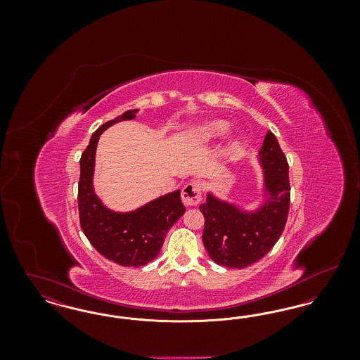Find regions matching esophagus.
I'll return each mask as SVG.
<instances>
[{
  "label": "esophagus",
  "mask_w": 360,
  "mask_h": 360,
  "mask_svg": "<svg viewBox=\"0 0 360 360\" xmlns=\"http://www.w3.org/2000/svg\"><path fill=\"white\" fill-rule=\"evenodd\" d=\"M182 201L188 206H195L201 201V185L198 182H188L182 190Z\"/></svg>",
  "instance_id": "34e87169"
}]
</instances>
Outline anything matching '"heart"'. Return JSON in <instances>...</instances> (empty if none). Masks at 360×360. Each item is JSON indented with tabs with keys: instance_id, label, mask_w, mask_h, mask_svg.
Returning <instances> with one entry per match:
<instances>
[{
	"instance_id": "obj_1",
	"label": "heart",
	"mask_w": 360,
	"mask_h": 360,
	"mask_svg": "<svg viewBox=\"0 0 360 360\" xmlns=\"http://www.w3.org/2000/svg\"><path fill=\"white\" fill-rule=\"evenodd\" d=\"M226 122L224 121H213V122H209L204 125L200 132H198V136L201 140H210V139H214V137L220 136L221 134L225 132L226 129ZM232 147H238V143H235Z\"/></svg>"
}]
</instances>
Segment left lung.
<instances>
[{"instance_id":"obj_1","label":"left lung","mask_w":360,"mask_h":360,"mask_svg":"<svg viewBox=\"0 0 360 360\" xmlns=\"http://www.w3.org/2000/svg\"><path fill=\"white\" fill-rule=\"evenodd\" d=\"M266 186L273 200L257 213H243L207 194L200 206L205 217L202 241L212 260L229 269H245L273 248L281 238L290 209V181L286 155L274 134L267 132L259 151Z\"/></svg>"}]
</instances>
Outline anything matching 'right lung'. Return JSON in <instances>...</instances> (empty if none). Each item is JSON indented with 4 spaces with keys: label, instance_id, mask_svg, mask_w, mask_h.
<instances>
[{
    "label": "right lung",
    "instance_id": "1",
    "mask_svg": "<svg viewBox=\"0 0 360 360\" xmlns=\"http://www.w3.org/2000/svg\"><path fill=\"white\" fill-rule=\"evenodd\" d=\"M136 109L103 124L82 153L78 182L79 223L90 244L103 255L125 267H140L158 257L167 232L185 213L181 190L163 195L132 213L106 209L93 191L94 155L100 135L110 125L136 117Z\"/></svg>",
    "mask_w": 360,
    "mask_h": 360
}]
</instances>
